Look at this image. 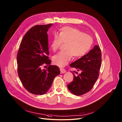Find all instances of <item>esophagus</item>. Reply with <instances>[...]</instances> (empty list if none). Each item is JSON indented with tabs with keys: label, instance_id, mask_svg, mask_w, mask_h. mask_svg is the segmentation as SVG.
Wrapping results in <instances>:
<instances>
[{
	"label": "esophagus",
	"instance_id": "obj_1",
	"mask_svg": "<svg viewBox=\"0 0 122 122\" xmlns=\"http://www.w3.org/2000/svg\"><path fill=\"white\" fill-rule=\"evenodd\" d=\"M60 71H61V73H65L66 72V70L65 69H64V68L60 69Z\"/></svg>",
	"mask_w": 122,
	"mask_h": 122
}]
</instances>
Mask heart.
Here are the masks:
<instances>
[{
    "label": "heart",
    "instance_id": "obj_1",
    "mask_svg": "<svg viewBox=\"0 0 122 122\" xmlns=\"http://www.w3.org/2000/svg\"><path fill=\"white\" fill-rule=\"evenodd\" d=\"M63 43H66V51H60L53 57L54 63L60 67L67 65L73 56L75 58L84 56L90 50L93 39L78 29L66 26L60 30L58 35L55 34L53 35L51 44V49L56 51Z\"/></svg>",
    "mask_w": 122,
    "mask_h": 122
}]
</instances>
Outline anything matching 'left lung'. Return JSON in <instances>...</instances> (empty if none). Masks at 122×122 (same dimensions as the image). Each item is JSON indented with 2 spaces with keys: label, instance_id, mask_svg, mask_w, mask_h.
Listing matches in <instances>:
<instances>
[{
  "label": "left lung",
  "instance_id": "left-lung-1",
  "mask_svg": "<svg viewBox=\"0 0 122 122\" xmlns=\"http://www.w3.org/2000/svg\"><path fill=\"white\" fill-rule=\"evenodd\" d=\"M101 62V49L99 46L95 45L86 54L70 64V67L80 73L75 76V71H73V80L67 86L70 91L78 96L90 91L98 78Z\"/></svg>",
  "mask_w": 122,
  "mask_h": 122
}]
</instances>
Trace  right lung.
<instances>
[{
  "mask_svg": "<svg viewBox=\"0 0 122 122\" xmlns=\"http://www.w3.org/2000/svg\"><path fill=\"white\" fill-rule=\"evenodd\" d=\"M52 24L36 25L28 30L22 40L17 55V71L25 89L36 95L45 94L53 79L60 74L59 68L51 65L49 59L47 31ZM44 64L50 65L47 70Z\"/></svg>",
  "mask_w": 122,
  "mask_h": 122,
  "instance_id": "add662e5",
  "label": "right lung"
}]
</instances>
